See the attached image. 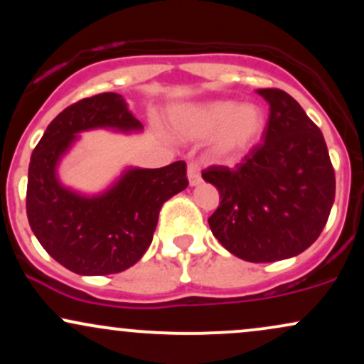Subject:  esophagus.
Here are the masks:
<instances>
[{
    "mask_svg": "<svg viewBox=\"0 0 364 364\" xmlns=\"http://www.w3.org/2000/svg\"><path fill=\"white\" fill-rule=\"evenodd\" d=\"M188 181H190L191 186L200 185V181H202L200 166L196 164V162H190V164H188Z\"/></svg>",
    "mask_w": 364,
    "mask_h": 364,
    "instance_id": "esophagus-1",
    "label": "esophagus"
}]
</instances>
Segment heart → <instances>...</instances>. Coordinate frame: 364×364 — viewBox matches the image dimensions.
Wrapping results in <instances>:
<instances>
[{
	"mask_svg": "<svg viewBox=\"0 0 364 364\" xmlns=\"http://www.w3.org/2000/svg\"><path fill=\"white\" fill-rule=\"evenodd\" d=\"M174 127L186 139L215 135L214 152L220 157H241L260 140L265 116L255 104L214 101L181 107L173 116Z\"/></svg>",
	"mask_w": 364,
	"mask_h": 364,
	"instance_id": "1",
	"label": "heart"
}]
</instances>
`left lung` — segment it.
<instances>
[{
	"instance_id": "8db88e82",
	"label": "left lung",
	"mask_w": 364,
	"mask_h": 364,
	"mask_svg": "<svg viewBox=\"0 0 364 364\" xmlns=\"http://www.w3.org/2000/svg\"><path fill=\"white\" fill-rule=\"evenodd\" d=\"M270 114L262 144L229 169L202 178L220 193L208 225L219 243L253 263L277 262L310 248L336 198V173L320 128L281 89H258Z\"/></svg>"
}]
</instances>
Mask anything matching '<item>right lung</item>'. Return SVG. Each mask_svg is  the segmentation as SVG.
Wrapping results in <instances>:
<instances>
[{"instance_id": "1", "label": "right lung", "mask_w": 364, "mask_h": 364, "mask_svg": "<svg viewBox=\"0 0 364 364\" xmlns=\"http://www.w3.org/2000/svg\"><path fill=\"white\" fill-rule=\"evenodd\" d=\"M92 128L141 129L119 94L104 92L72 104L49 123L28 164L27 217L39 243L80 275L118 274L135 265L152 243L159 212L188 186L186 164L132 168L109 190L83 196L58 181V162Z\"/></svg>"}]
</instances>
